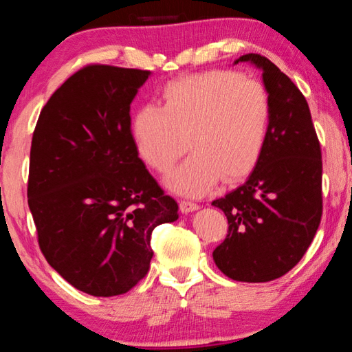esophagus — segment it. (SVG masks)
Segmentation results:
<instances>
[{"label":"esophagus","instance_id":"34e87169","mask_svg":"<svg viewBox=\"0 0 352 352\" xmlns=\"http://www.w3.org/2000/svg\"><path fill=\"white\" fill-rule=\"evenodd\" d=\"M179 210L182 211V213H190V211L199 210V205L194 204V201H189V200H181Z\"/></svg>","mask_w":352,"mask_h":352}]
</instances>
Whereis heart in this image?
Listing matches in <instances>:
<instances>
[{
	"mask_svg": "<svg viewBox=\"0 0 352 352\" xmlns=\"http://www.w3.org/2000/svg\"><path fill=\"white\" fill-rule=\"evenodd\" d=\"M160 105L146 104L131 118V138L153 171L168 175L192 153L170 186L187 195L206 194L250 175L261 160L272 122V100L263 83L228 70L171 80ZM188 142H185V138Z\"/></svg>",
	"mask_w": 352,
	"mask_h": 352,
	"instance_id": "b5f03b06",
	"label": "heart"
}]
</instances>
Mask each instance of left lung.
Returning a JSON list of instances; mask_svg holds the SVG:
<instances>
[{
    "label": "left lung",
    "instance_id": "8db88e82",
    "mask_svg": "<svg viewBox=\"0 0 352 352\" xmlns=\"http://www.w3.org/2000/svg\"><path fill=\"white\" fill-rule=\"evenodd\" d=\"M263 69L272 122L261 160L245 184L213 201L228 235L213 252L219 271L239 282H269L300 263L322 218V151L309 105L296 85L261 54L235 60Z\"/></svg>",
    "mask_w": 352,
    "mask_h": 352
}]
</instances>
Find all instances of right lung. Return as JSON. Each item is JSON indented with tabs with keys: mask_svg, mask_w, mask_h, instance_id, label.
Returning <instances> with one entry per match:
<instances>
[{
	"mask_svg": "<svg viewBox=\"0 0 352 352\" xmlns=\"http://www.w3.org/2000/svg\"><path fill=\"white\" fill-rule=\"evenodd\" d=\"M151 70L88 64L51 96L32 138L28 206L46 261L70 285L117 296L147 276L152 230L177 219L138 155L129 109Z\"/></svg>",
	"mask_w": 352,
	"mask_h": 352,
	"instance_id": "1",
	"label": "right lung"
}]
</instances>
